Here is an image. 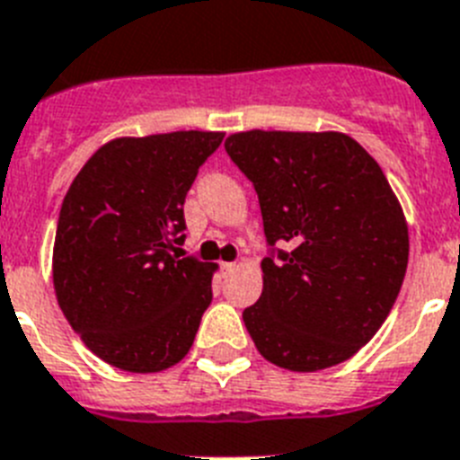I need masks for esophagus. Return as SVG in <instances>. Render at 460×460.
Instances as JSON below:
<instances>
[{
  "label": "esophagus",
  "mask_w": 460,
  "mask_h": 460,
  "mask_svg": "<svg viewBox=\"0 0 460 460\" xmlns=\"http://www.w3.org/2000/svg\"><path fill=\"white\" fill-rule=\"evenodd\" d=\"M222 271L224 273H234V271H236V261H224Z\"/></svg>",
  "instance_id": "obj_1"
}]
</instances>
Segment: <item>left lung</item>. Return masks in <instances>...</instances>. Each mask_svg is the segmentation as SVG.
<instances>
[{
    "instance_id": "1",
    "label": "left lung",
    "mask_w": 460,
    "mask_h": 460,
    "mask_svg": "<svg viewBox=\"0 0 460 460\" xmlns=\"http://www.w3.org/2000/svg\"><path fill=\"white\" fill-rule=\"evenodd\" d=\"M224 146L260 196L266 243H288L261 260L264 289L243 311L254 346L289 372L349 360L384 325L407 271V219L384 171L334 130H245Z\"/></svg>"
}]
</instances>
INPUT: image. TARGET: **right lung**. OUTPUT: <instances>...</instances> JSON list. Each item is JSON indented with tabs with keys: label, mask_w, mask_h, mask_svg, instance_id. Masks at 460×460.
I'll return each instance as SVG.
<instances>
[{
	"label": "right lung",
	"mask_w": 460,
	"mask_h": 460,
	"mask_svg": "<svg viewBox=\"0 0 460 460\" xmlns=\"http://www.w3.org/2000/svg\"><path fill=\"white\" fill-rule=\"evenodd\" d=\"M224 133L117 137L81 168L60 208L53 288L72 330L123 372H164L194 343L217 264L175 254L184 199Z\"/></svg>",
	"instance_id": "obj_1"
}]
</instances>
